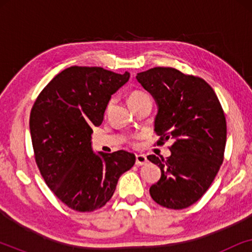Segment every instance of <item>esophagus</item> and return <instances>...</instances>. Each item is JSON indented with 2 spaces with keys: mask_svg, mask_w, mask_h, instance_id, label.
<instances>
[{
  "mask_svg": "<svg viewBox=\"0 0 252 252\" xmlns=\"http://www.w3.org/2000/svg\"><path fill=\"white\" fill-rule=\"evenodd\" d=\"M147 163H148V158L144 156V155H136L135 164L137 166H142V165H146Z\"/></svg>",
  "mask_w": 252,
  "mask_h": 252,
  "instance_id": "34e87169",
  "label": "esophagus"
}]
</instances>
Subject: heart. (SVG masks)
<instances>
[{
	"label": "heart",
	"instance_id": "heart-1",
	"mask_svg": "<svg viewBox=\"0 0 252 252\" xmlns=\"http://www.w3.org/2000/svg\"><path fill=\"white\" fill-rule=\"evenodd\" d=\"M146 99H150L149 95L146 94V93L142 92V91H133L129 93L128 95V98H127V101H128V104L129 106H134L136 104H139V103L146 101ZM113 101H110L109 104H108V110L111 108Z\"/></svg>",
	"mask_w": 252,
	"mask_h": 252
}]
</instances>
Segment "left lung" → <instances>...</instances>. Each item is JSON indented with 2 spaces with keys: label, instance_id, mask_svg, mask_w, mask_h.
Wrapping results in <instances>:
<instances>
[{
  "label": "left lung",
  "instance_id": "left-lung-1",
  "mask_svg": "<svg viewBox=\"0 0 252 252\" xmlns=\"http://www.w3.org/2000/svg\"><path fill=\"white\" fill-rule=\"evenodd\" d=\"M136 79L157 104V144L173 142L166 159L148 156L161 172L150 195L164 208L186 209L204 195L222 164L227 135L222 108L208 82L177 68L154 67Z\"/></svg>",
  "mask_w": 252,
  "mask_h": 252
}]
</instances>
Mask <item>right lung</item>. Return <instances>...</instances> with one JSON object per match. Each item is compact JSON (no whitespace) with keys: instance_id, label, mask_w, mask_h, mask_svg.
I'll return each instance as SVG.
<instances>
[{"instance_id":"right-lung-1","label":"right lung","mask_w":252,"mask_h":252,"mask_svg":"<svg viewBox=\"0 0 252 252\" xmlns=\"http://www.w3.org/2000/svg\"><path fill=\"white\" fill-rule=\"evenodd\" d=\"M128 79V72L67 67L43 88L31 111V137L41 175L75 211L105 205L120 175L135 163V155L125 150L104 154L92 148L93 127L101 125L110 98Z\"/></svg>"}]
</instances>
